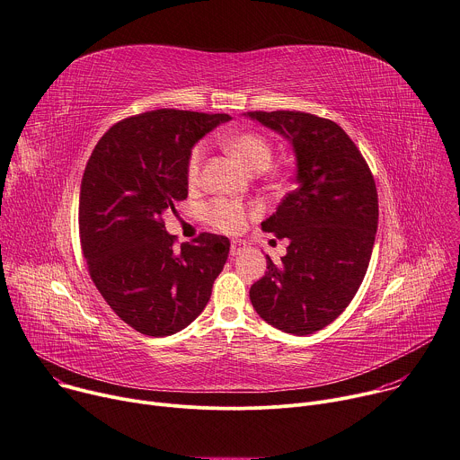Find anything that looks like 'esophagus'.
Instances as JSON below:
<instances>
[{
	"instance_id": "1",
	"label": "esophagus",
	"mask_w": 460,
	"mask_h": 460,
	"mask_svg": "<svg viewBox=\"0 0 460 460\" xmlns=\"http://www.w3.org/2000/svg\"><path fill=\"white\" fill-rule=\"evenodd\" d=\"M246 243L244 241H232L230 244V256H239V253H243L246 250Z\"/></svg>"
}]
</instances>
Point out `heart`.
Segmentation results:
<instances>
[{"mask_svg":"<svg viewBox=\"0 0 460 460\" xmlns=\"http://www.w3.org/2000/svg\"><path fill=\"white\" fill-rule=\"evenodd\" d=\"M226 147L232 155L250 172V173H263L270 168L274 149L272 144L256 133H239L226 140ZM204 159V146L199 144L193 147L190 161H188V179L195 182L200 173V164ZM208 221L228 234L239 232L246 221V210L243 204L230 199H217L207 208Z\"/></svg>","mask_w":460,"mask_h":460,"instance_id":"b5f03b06","label":"heart"}]
</instances>
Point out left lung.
I'll return each mask as SVG.
<instances>
[{"label": "left lung", "mask_w": 460, "mask_h": 460, "mask_svg": "<svg viewBox=\"0 0 460 460\" xmlns=\"http://www.w3.org/2000/svg\"><path fill=\"white\" fill-rule=\"evenodd\" d=\"M281 135L296 157V188L263 232L288 239L281 263L267 256L250 287L256 313L272 327L307 336L332 323L369 267L378 228V193L362 153L332 120L301 111H250Z\"/></svg>", "instance_id": "left-lung-1"}]
</instances>
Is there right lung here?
Returning <instances> with one entry per match:
<instances>
[{"instance_id":"add662e5","label":"right lung","mask_w":460,"mask_h":460,"mask_svg":"<svg viewBox=\"0 0 460 460\" xmlns=\"http://www.w3.org/2000/svg\"><path fill=\"white\" fill-rule=\"evenodd\" d=\"M225 113L157 110L98 140L80 184V243L93 283L115 314L146 336L188 327L212 296L230 252L225 235L173 246L163 214L188 197L193 146Z\"/></svg>"}]
</instances>
